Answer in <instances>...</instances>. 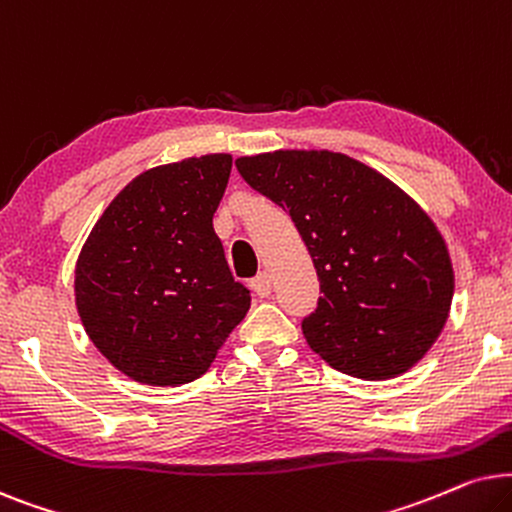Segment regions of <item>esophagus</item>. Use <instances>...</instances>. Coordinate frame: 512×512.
<instances>
[{
	"mask_svg": "<svg viewBox=\"0 0 512 512\" xmlns=\"http://www.w3.org/2000/svg\"><path fill=\"white\" fill-rule=\"evenodd\" d=\"M250 285H252V290H255L260 297H269L271 295V274H267V271H262L260 276L252 278Z\"/></svg>",
	"mask_w": 512,
	"mask_h": 512,
	"instance_id": "34e87169",
	"label": "esophagus"
}]
</instances>
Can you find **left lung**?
Wrapping results in <instances>:
<instances>
[{
    "label": "left lung",
    "instance_id": "1",
    "mask_svg": "<svg viewBox=\"0 0 512 512\" xmlns=\"http://www.w3.org/2000/svg\"><path fill=\"white\" fill-rule=\"evenodd\" d=\"M248 185L290 213L316 267L302 320L325 363L358 379L410 370L445 327L454 271L431 217L388 177L327 149L236 159Z\"/></svg>",
    "mask_w": 512,
    "mask_h": 512
}]
</instances>
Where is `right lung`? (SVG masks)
I'll use <instances>...</instances> for the list:
<instances>
[{"instance_id":"add662e5","label":"right lung","mask_w":512,"mask_h":512,"mask_svg":"<svg viewBox=\"0 0 512 512\" xmlns=\"http://www.w3.org/2000/svg\"><path fill=\"white\" fill-rule=\"evenodd\" d=\"M231 154L166 163L114 196L74 269L84 330L140 384L180 386L208 372L250 309L213 229Z\"/></svg>"}]
</instances>
